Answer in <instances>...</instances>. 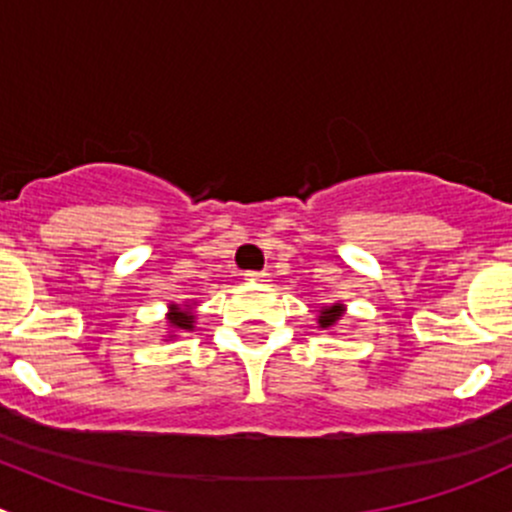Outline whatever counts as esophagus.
<instances>
[{
  "mask_svg": "<svg viewBox=\"0 0 512 512\" xmlns=\"http://www.w3.org/2000/svg\"><path fill=\"white\" fill-rule=\"evenodd\" d=\"M245 280L247 282H265L267 280V272H260V270H250V272H245Z\"/></svg>",
  "mask_w": 512,
  "mask_h": 512,
  "instance_id": "esophagus-1",
  "label": "esophagus"
}]
</instances>
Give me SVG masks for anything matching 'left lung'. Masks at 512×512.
Returning a JSON list of instances; mask_svg holds the SVG:
<instances>
[{"label":"left lung","mask_w":512,"mask_h":512,"mask_svg":"<svg viewBox=\"0 0 512 512\" xmlns=\"http://www.w3.org/2000/svg\"><path fill=\"white\" fill-rule=\"evenodd\" d=\"M339 317H342V307H339V304H334V307L324 309L322 317H319V324H322V327H332Z\"/></svg>","instance_id":"obj_1"}]
</instances>
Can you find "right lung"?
I'll return each instance as SVG.
<instances>
[{
    "label": "right lung",
    "instance_id": "right-lung-1",
    "mask_svg": "<svg viewBox=\"0 0 512 512\" xmlns=\"http://www.w3.org/2000/svg\"><path fill=\"white\" fill-rule=\"evenodd\" d=\"M170 327L175 329H193V314L185 312V309L175 307L173 304V312H170Z\"/></svg>",
    "mask_w": 512,
    "mask_h": 512
}]
</instances>
